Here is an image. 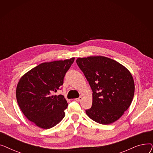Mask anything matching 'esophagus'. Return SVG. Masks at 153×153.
Returning <instances> with one entry per match:
<instances>
[{
    "instance_id": "1",
    "label": "esophagus",
    "mask_w": 153,
    "mask_h": 153,
    "mask_svg": "<svg viewBox=\"0 0 153 153\" xmlns=\"http://www.w3.org/2000/svg\"><path fill=\"white\" fill-rule=\"evenodd\" d=\"M75 100H76V101H77V102H81V101L82 100V97H79V98L76 99Z\"/></svg>"
}]
</instances>
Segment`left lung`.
I'll use <instances>...</instances> for the list:
<instances>
[{
  "instance_id": "left-lung-1",
  "label": "left lung",
  "mask_w": 153,
  "mask_h": 153,
  "mask_svg": "<svg viewBox=\"0 0 153 153\" xmlns=\"http://www.w3.org/2000/svg\"><path fill=\"white\" fill-rule=\"evenodd\" d=\"M78 66L92 90V105L85 113L95 122L108 125L116 122L129 108L134 82L122 64L105 56L78 58Z\"/></svg>"
}]
</instances>
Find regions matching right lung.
Wrapping results in <instances>:
<instances>
[{
	"instance_id": "obj_1",
	"label": "right lung",
	"mask_w": 153,
	"mask_h": 153,
	"mask_svg": "<svg viewBox=\"0 0 153 153\" xmlns=\"http://www.w3.org/2000/svg\"><path fill=\"white\" fill-rule=\"evenodd\" d=\"M74 58L43 62L31 69L19 80L16 97L19 106L37 126L49 129L65 116L68 103L62 95H53L63 84L66 72Z\"/></svg>"
}]
</instances>
